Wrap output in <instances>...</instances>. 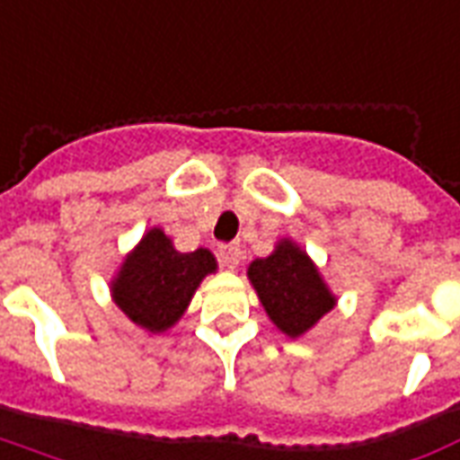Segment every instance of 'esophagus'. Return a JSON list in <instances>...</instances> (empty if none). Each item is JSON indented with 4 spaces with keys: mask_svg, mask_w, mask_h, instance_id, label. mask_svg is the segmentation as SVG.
I'll list each match as a JSON object with an SVG mask.
<instances>
[{
    "mask_svg": "<svg viewBox=\"0 0 460 460\" xmlns=\"http://www.w3.org/2000/svg\"><path fill=\"white\" fill-rule=\"evenodd\" d=\"M217 257H220V262L227 270H237V264H240V257H243V250H240V244L230 243V244H220V250H217Z\"/></svg>",
    "mask_w": 460,
    "mask_h": 460,
    "instance_id": "34e87169",
    "label": "esophagus"
}]
</instances>
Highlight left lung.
<instances>
[{"instance_id": "1", "label": "left lung", "mask_w": 460, "mask_h": 460, "mask_svg": "<svg viewBox=\"0 0 460 460\" xmlns=\"http://www.w3.org/2000/svg\"><path fill=\"white\" fill-rule=\"evenodd\" d=\"M247 277L271 323L289 338L304 336L336 306V296L316 264L287 237L277 243L270 257L254 260Z\"/></svg>"}]
</instances>
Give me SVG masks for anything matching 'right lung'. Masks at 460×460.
I'll return each instance as SVG.
<instances>
[{"label":"right lung","mask_w":460,"mask_h":460,"mask_svg":"<svg viewBox=\"0 0 460 460\" xmlns=\"http://www.w3.org/2000/svg\"><path fill=\"white\" fill-rule=\"evenodd\" d=\"M216 270L210 250L179 252L169 234L152 227L124 257L110 291L129 321L149 333H164L183 316L200 281Z\"/></svg>","instance_id":"1"}]
</instances>
